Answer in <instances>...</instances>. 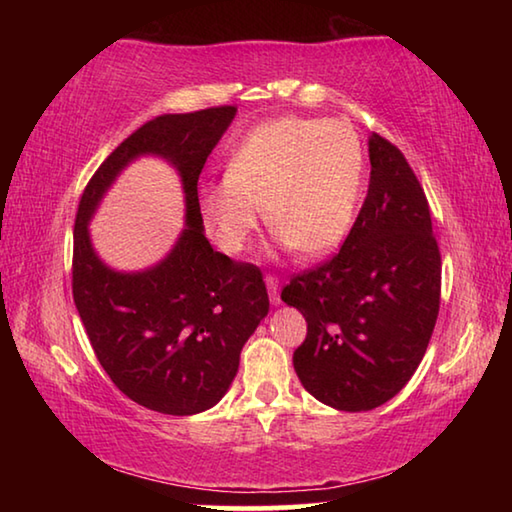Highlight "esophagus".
<instances>
[{
    "instance_id": "34e87169",
    "label": "esophagus",
    "mask_w": 512,
    "mask_h": 512,
    "mask_svg": "<svg viewBox=\"0 0 512 512\" xmlns=\"http://www.w3.org/2000/svg\"><path fill=\"white\" fill-rule=\"evenodd\" d=\"M264 282H266L268 296H271V302H273V305H280V280H277L275 275L268 273V275L264 277Z\"/></svg>"
}]
</instances>
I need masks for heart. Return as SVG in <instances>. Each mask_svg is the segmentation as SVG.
Here are the masks:
<instances>
[{"label": "heart", "mask_w": 512, "mask_h": 512, "mask_svg": "<svg viewBox=\"0 0 512 512\" xmlns=\"http://www.w3.org/2000/svg\"><path fill=\"white\" fill-rule=\"evenodd\" d=\"M366 158L343 121L275 117L255 126L225 162V180L201 189L207 228L237 255L257 230V210L284 246L320 257L357 219Z\"/></svg>", "instance_id": "1"}]
</instances>
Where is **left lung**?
Wrapping results in <instances>:
<instances>
[{
  "label": "left lung",
  "instance_id": "8db88e82",
  "mask_svg": "<svg viewBox=\"0 0 512 512\" xmlns=\"http://www.w3.org/2000/svg\"><path fill=\"white\" fill-rule=\"evenodd\" d=\"M368 151V196L341 250L282 289L307 320L293 368L339 411L377 409L402 391L440 309V250L420 180L379 133Z\"/></svg>",
  "mask_w": 512,
  "mask_h": 512
}]
</instances>
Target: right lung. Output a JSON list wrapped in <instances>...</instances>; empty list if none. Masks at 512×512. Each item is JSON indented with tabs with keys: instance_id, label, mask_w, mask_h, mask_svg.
I'll return each instance as SVG.
<instances>
[{
	"instance_id": "obj_1",
	"label": "right lung",
	"mask_w": 512,
	"mask_h": 512,
	"mask_svg": "<svg viewBox=\"0 0 512 512\" xmlns=\"http://www.w3.org/2000/svg\"><path fill=\"white\" fill-rule=\"evenodd\" d=\"M235 112L214 106L146 121L94 171L76 212L72 293L92 350L121 393L158 413L192 415L219 402L268 314L259 266L216 253L198 205V176ZM144 152L184 176L188 228L158 267L117 274L93 255L87 221L116 173Z\"/></svg>"
}]
</instances>
